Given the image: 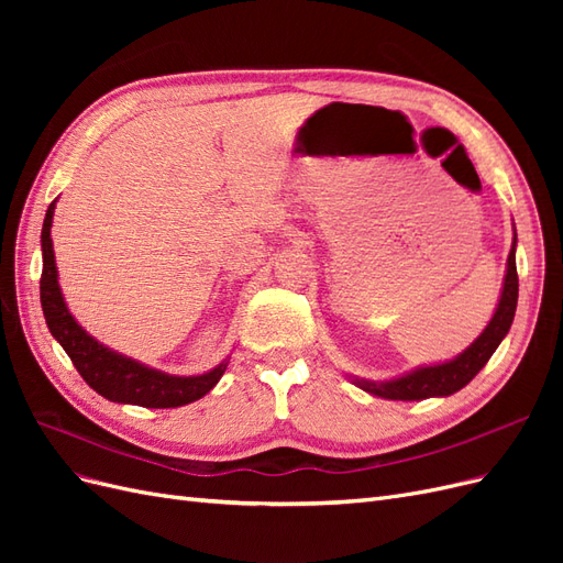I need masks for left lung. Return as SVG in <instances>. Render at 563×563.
Here are the masks:
<instances>
[{
	"label": "left lung",
	"mask_w": 563,
	"mask_h": 563,
	"mask_svg": "<svg viewBox=\"0 0 563 563\" xmlns=\"http://www.w3.org/2000/svg\"><path fill=\"white\" fill-rule=\"evenodd\" d=\"M515 244H517V236H515ZM515 244H512V251H509V258H507V275H505V286H503L498 310H496V314H493L486 331L476 338L463 354L455 356V360L449 364L418 368L397 380H389V383L356 380V385L376 397L401 399V401H416V399H428V397H449V395H453V391L463 389L476 376V373L486 366L490 354L498 350L509 327H512V319L517 312V298H519Z\"/></svg>",
	"instance_id": "8db88e82"
}]
</instances>
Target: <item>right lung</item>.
I'll return each mask as SVG.
<instances>
[{"label":"right lung","mask_w":563,"mask_h":563,"mask_svg":"<svg viewBox=\"0 0 563 563\" xmlns=\"http://www.w3.org/2000/svg\"><path fill=\"white\" fill-rule=\"evenodd\" d=\"M54 203H48V211L42 228V279H40V300L46 327L60 347L70 356L79 376L93 387L100 397L117 404H135L145 408H178L192 404L207 395L209 389L223 376L228 362L216 366L203 376L178 378L166 376L162 371L147 368L139 362L126 360L103 345H98L91 335L67 312L60 288L58 272L54 261V244H51V218H54Z\"/></svg>","instance_id":"obj_1"}]
</instances>
